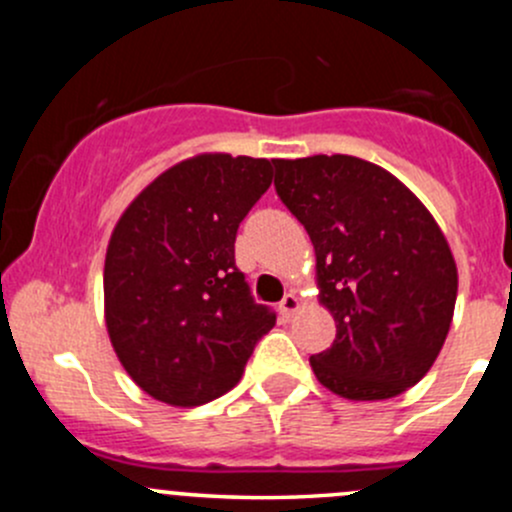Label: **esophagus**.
Segmentation results:
<instances>
[{
    "instance_id": "34e87169",
    "label": "esophagus",
    "mask_w": 512,
    "mask_h": 512,
    "mask_svg": "<svg viewBox=\"0 0 512 512\" xmlns=\"http://www.w3.org/2000/svg\"><path fill=\"white\" fill-rule=\"evenodd\" d=\"M299 309V297L294 292H287L280 302V314L285 319H292Z\"/></svg>"
}]
</instances>
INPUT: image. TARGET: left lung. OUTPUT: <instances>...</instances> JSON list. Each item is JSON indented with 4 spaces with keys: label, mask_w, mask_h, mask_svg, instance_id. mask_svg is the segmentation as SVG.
<instances>
[{
    "label": "left lung",
    "mask_w": 512,
    "mask_h": 512,
    "mask_svg": "<svg viewBox=\"0 0 512 512\" xmlns=\"http://www.w3.org/2000/svg\"><path fill=\"white\" fill-rule=\"evenodd\" d=\"M275 188L317 255L319 304L337 337L309 356L324 389L384 401L418 384L451 329L458 270L426 205L354 156L275 158Z\"/></svg>",
    "instance_id": "8db88e82"
}]
</instances>
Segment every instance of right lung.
Listing matches in <instances>:
<instances>
[{"label":"right lung","instance_id":"1","mask_svg":"<svg viewBox=\"0 0 512 512\" xmlns=\"http://www.w3.org/2000/svg\"><path fill=\"white\" fill-rule=\"evenodd\" d=\"M272 163L200 153L160 173L111 232L103 265L108 339L133 381L168 406H203L242 379L275 312L250 297L235 235Z\"/></svg>","mask_w":512,"mask_h":512}]
</instances>
